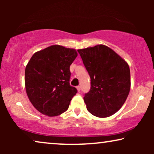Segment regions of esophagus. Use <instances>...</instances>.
<instances>
[{
  "mask_svg": "<svg viewBox=\"0 0 154 154\" xmlns=\"http://www.w3.org/2000/svg\"><path fill=\"white\" fill-rule=\"evenodd\" d=\"M76 88H77V90H78V91H79V92L81 91V87H80V86H77Z\"/></svg>",
  "mask_w": 154,
  "mask_h": 154,
  "instance_id": "1",
  "label": "esophagus"
}]
</instances>
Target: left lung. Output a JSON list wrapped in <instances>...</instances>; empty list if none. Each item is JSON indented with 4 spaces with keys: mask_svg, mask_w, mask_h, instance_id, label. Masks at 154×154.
<instances>
[{
    "mask_svg": "<svg viewBox=\"0 0 154 154\" xmlns=\"http://www.w3.org/2000/svg\"><path fill=\"white\" fill-rule=\"evenodd\" d=\"M91 79L84 97L94 116H111L121 108L130 90V71L125 60L108 46L97 45L78 50Z\"/></svg>",
    "mask_w": 154,
    "mask_h": 154,
    "instance_id": "left-lung-1",
    "label": "left lung"
}]
</instances>
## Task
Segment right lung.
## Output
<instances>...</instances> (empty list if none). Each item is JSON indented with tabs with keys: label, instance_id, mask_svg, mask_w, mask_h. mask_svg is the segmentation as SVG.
Segmentation results:
<instances>
[{
	"label": "right lung",
	"instance_id": "right-lung-1",
	"mask_svg": "<svg viewBox=\"0 0 154 154\" xmlns=\"http://www.w3.org/2000/svg\"><path fill=\"white\" fill-rule=\"evenodd\" d=\"M76 50L53 45L35 52L25 69V88L33 106L42 114L57 116L69 108L77 90L69 84V67Z\"/></svg>",
	"mask_w": 154,
	"mask_h": 154
}]
</instances>
